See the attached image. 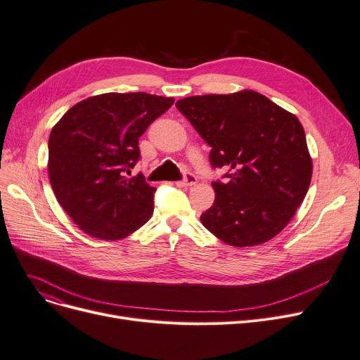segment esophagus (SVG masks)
<instances>
[{
	"instance_id": "1",
	"label": "esophagus",
	"mask_w": 360,
	"mask_h": 360,
	"mask_svg": "<svg viewBox=\"0 0 360 360\" xmlns=\"http://www.w3.org/2000/svg\"><path fill=\"white\" fill-rule=\"evenodd\" d=\"M195 184H197V178H195L194 175H191V174L186 175L184 181L176 182V185H178V186H182V188H186V186H193V185H195Z\"/></svg>"
}]
</instances>
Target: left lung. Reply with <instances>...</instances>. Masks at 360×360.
<instances>
[{
  "instance_id": "left-lung-1",
  "label": "left lung",
  "mask_w": 360,
  "mask_h": 360,
  "mask_svg": "<svg viewBox=\"0 0 360 360\" xmlns=\"http://www.w3.org/2000/svg\"><path fill=\"white\" fill-rule=\"evenodd\" d=\"M176 107L212 147L213 167L232 172L226 184H212L216 198L201 224L233 247L278 236L303 202L314 170L300 120L252 89L186 97Z\"/></svg>"
}]
</instances>
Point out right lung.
<instances>
[{"label":"right lung","mask_w":360,"mask_h":360,"mask_svg":"<svg viewBox=\"0 0 360 360\" xmlns=\"http://www.w3.org/2000/svg\"><path fill=\"white\" fill-rule=\"evenodd\" d=\"M175 98L107 92L63 115L49 139V178L57 201L89 237L116 241L153 214L154 188L127 178L139 158L138 138Z\"/></svg>","instance_id":"obj_1"}]
</instances>
